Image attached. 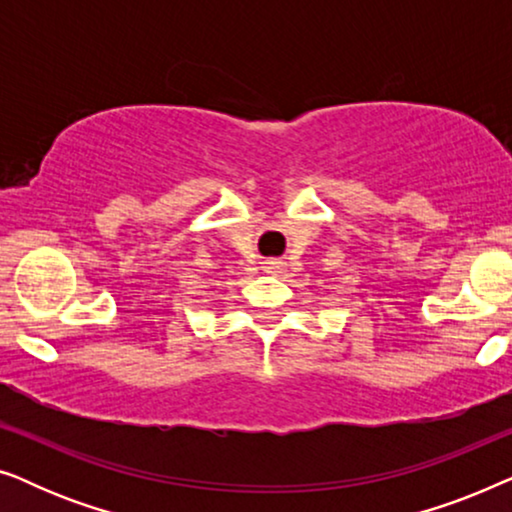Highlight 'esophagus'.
Listing matches in <instances>:
<instances>
[{
    "label": "esophagus",
    "mask_w": 512,
    "mask_h": 512,
    "mask_svg": "<svg viewBox=\"0 0 512 512\" xmlns=\"http://www.w3.org/2000/svg\"><path fill=\"white\" fill-rule=\"evenodd\" d=\"M265 270H268L270 275H279V272H282V263H279V261H265Z\"/></svg>",
    "instance_id": "esophagus-1"
}]
</instances>
